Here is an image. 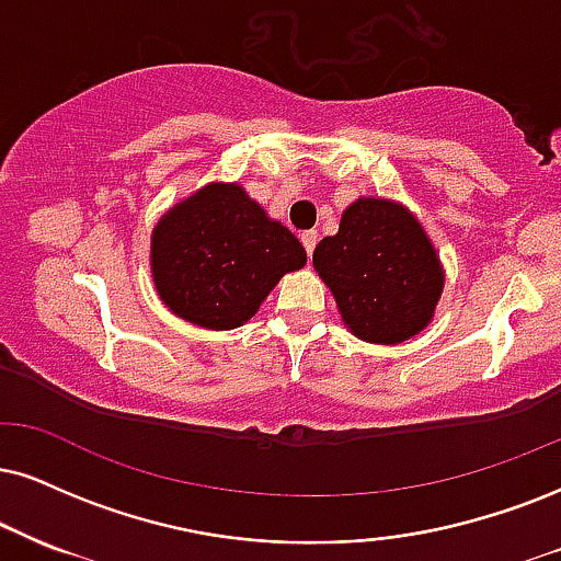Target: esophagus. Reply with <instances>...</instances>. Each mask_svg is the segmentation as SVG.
<instances>
[{"label":"esophagus","mask_w":561,"mask_h":561,"mask_svg":"<svg viewBox=\"0 0 561 561\" xmlns=\"http://www.w3.org/2000/svg\"><path fill=\"white\" fill-rule=\"evenodd\" d=\"M301 244L307 249V257H312L314 247H317V231H304L301 233Z\"/></svg>","instance_id":"obj_1"}]
</instances>
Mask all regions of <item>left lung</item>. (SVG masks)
Instances as JSON below:
<instances>
[{"label": "left lung", "mask_w": 561, "mask_h": 561, "mask_svg": "<svg viewBox=\"0 0 561 561\" xmlns=\"http://www.w3.org/2000/svg\"><path fill=\"white\" fill-rule=\"evenodd\" d=\"M314 270L343 324L366 343L396 345L432 322L445 273L424 226L392 199L358 197L335 237L314 249Z\"/></svg>", "instance_id": "8db88e82"}]
</instances>
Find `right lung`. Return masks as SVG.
<instances>
[{"instance_id": "right-lung-1", "label": "right lung", "mask_w": 561, "mask_h": 561, "mask_svg": "<svg viewBox=\"0 0 561 561\" xmlns=\"http://www.w3.org/2000/svg\"><path fill=\"white\" fill-rule=\"evenodd\" d=\"M301 241L270 220L239 184H207L153 228L150 267L161 301L207 330L241 328L286 273L304 267Z\"/></svg>"}]
</instances>
